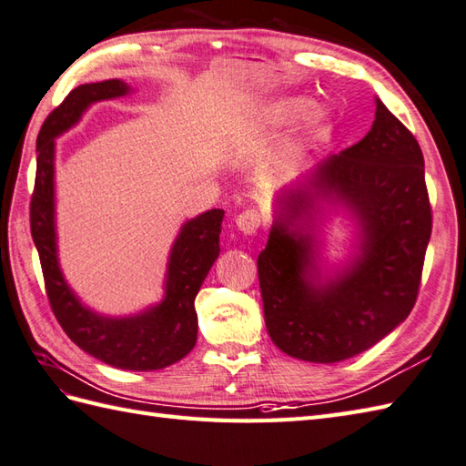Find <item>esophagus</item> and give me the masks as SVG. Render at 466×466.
Wrapping results in <instances>:
<instances>
[{
    "label": "esophagus",
    "instance_id": "obj_1",
    "mask_svg": "<svg viewBox=\"0 0 466 466\" xmlns=\"http://www.w3.org/2000/svg\"><path fill=\"white\" fill-rule=\"evenodd\" d=\"M235 223L245 235H255L261 227V213L257 209H247V211L237 215Z\"/></svg>",
    "mask_w": 466,
    "mask_h": 466
}]
</instances>
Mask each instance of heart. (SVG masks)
Wrapping results in <instances>:
<instances>
[{"label": "heart", "mask_w": 466, "mask_h": 466, "mask_svg": "<svg viewBox=\"0 0 466 466\" xmlns=\"http://www.w3.org/2000/svg\"><path fill=\"white\" fill-rule=\"evenodd\" d=\"M301 113L303 119L299 123V127L287 139L277 143L271 151H267L263 157V169L271 177L285 179L289 175H293L309 151H313L319 143L325 141L333 117H330V111L325 106L307 107V99L303 97L275 99L255 111L253 121L261 129L281 127L301 116Z\"/></svg>", "instance_id": "heart-1"}]
</instances>
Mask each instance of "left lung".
<instances>
[{
    "instance_id": "obj_1",
    "label": "left lung",
    "mask_w": 466,
    "mask_h": 466,
    "mask_svg": "<svg viewBox=\"0 0 466 466\" xmlns=\"http://www.w3.org/2000/svg\"><path fill=\"white\" fill-rule=\"evenodd\" d=\"M323 204H343L360 227L358 253L333 276L318 267ZM431 229L419 141L377 99L363 139L277 195L257 259L268 337L309 363H339L370 349L415 307Z\"/></svg>"
}]
</instances>
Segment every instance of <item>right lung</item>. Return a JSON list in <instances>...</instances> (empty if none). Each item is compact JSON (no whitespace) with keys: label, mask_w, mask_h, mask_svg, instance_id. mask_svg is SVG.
Here are the masks:
<instances>
[{"label":"right lung","mask_w":466,"mask_h":466,"mask_svg":"<svg viewBox=\"0 0 466 466\" xmlns=\"http://www.w3.org/2000/svg\"><path fill=\"white\" fill-rule=\"evenodd\" d=\"M129 91L131 87L121 79L86 84L76 87L49 113L37 136V171L29 221L51 311L67 337L111 367L159 370L177 363L198 343L195 297L219 257L225 211H205L181 227L169 253L163 301L137 315L107 317L91 311L71 291L57 259L56 137L74 127L91 103L123 97Z\"/></svg>","instance_id":"add662e5"}]
</instances>
